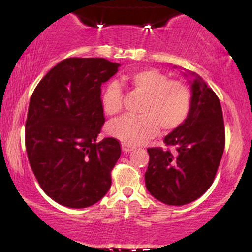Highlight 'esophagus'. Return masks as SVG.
<instances>
[{
    "label": "esophagus",
    "mask_w": 252,
    "mask_h": 252,
    "mask_svg": "<svg viewBox=\"0 0 252 252\" xmlns=\"http://www.w3.org/2000/svg\"><path fill=\"white\" fill-rule=\"evenodd\" d=\"M122 148H123V151H125V153H129V151H132L135 147L130 146V144L126 143V142H124V143L122 144Z\"/></svg>",
    "instance_id": "obj_1"
}]
</instances>
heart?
Masks as SVG:
<instances>
[{
	"mask_svg": "<svg viewBox=\"0 0 252 252\" xmlns=\"http://www.w3.org/2000/svg\"><path fill=\"white\" fill-rule=\"evenodd\" d=\"M134 91L144 95L139 116H124L108 126L112 136L128 144L143 142L157 133L159 125L173 130L188 118L191 108V93L180 80L168 79L163 72L144 68L127 78ZM106 116H116L123 109V92L119 84L110 82L101 98Z\"/></svg>",
	"mask_w": 252,
	"mask_h": 252,
	"instance_id": "1",
	"label": "heart"
}]
</instances>
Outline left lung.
<instances>
[{
	"label": "left lung",
	"instance_id": "1",
	"mask_svg": "<svg viewBox=\"0 0 252 252\" xmlns=\"http://www.w3.org/2000/svg\"><path fill=\"white\" fill-rule=\"evenodd\" d=\"M191 92L188 118L165 136L167 149L148 148L147 189L168 205L188 204L201 197L211 187L225 149V125L218 96L199 77L192 81Z\"/></svg>",
	"mask_w": 252,
	"mask_h": 252
}]
</instances>
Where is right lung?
Returning a JSON list of instances; mask_svg holds the SVG:
<instances>
[{
	"label": "right lung",
	"mask_w": 252,
	"mask_h": 252,
	"mask_svg": "<svg viewBox=\"0 0 252 252\" xmlns=\"http://www.w3.org/2000/svg\"><path fill=\"white\" fill-rule=\"evenodd\" d=\"M118 66L105 58H66L31 96L25 124L31 168L42 190L67 208L95 204L111 186L120 142L96 140L105 123L101 86Z\"/></svg>",
	"instance_id": "add662e5"
}]
</instances>
